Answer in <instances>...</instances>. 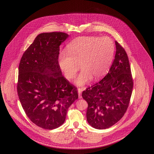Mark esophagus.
<instances>
[{
  "mask_svg": "<svg viewBox=\"0 0 154 154\" xmlns=\"http://www.w3.org/2000/svg\"><path fill=\"white\" fill-rule=\"evenodd\" d=\"M82 91V89L81 88H79L78 89V94H79V98L81 99L82 98V96H81V92Z\"/></svg>",
  "mask_w": 154,
  "mask_h": 154,
  "instance_id": "34e87169",
  "label": "esophagus"
}]
</instances>
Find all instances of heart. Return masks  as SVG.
Returning <instances> with one entry per match:
<instances>
[{"mask_svg": "<svg viewBox=\"0 0 154 154\" xmlns=\"http://www.w3.org/2000/svg\"><path fill=\"white\" fill-rule=\"evenodd\" d=\"M114 44L107 36H82L72 41L67 47V53L61 52L58 65L67 79L75 77L82 69L74 82L83 86L92 78L99 80L108 72L114 54Z\"/></svg>", "mask_w": 154, "mask_h": 154, "instance_id": "heart-1", "label": "heart"}]
</instances>
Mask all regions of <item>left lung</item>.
Here are the masks:
<instances>
[{
  "mask_svg": "<svg viewBox=\"0 0 154 154\" xmlns=\"http://www.w3.org/2000/svg\"><path fill=\"white\" fill-rule=\"evenodd\" d=\"M116 53L108 74L82 93L88 103L87 119L97 129L109 128L119 121L127 110L133 82L127 54L115 42Z\"/></svg>",
  "mask_w": 154,
  "mask_h": 154,
  "instance_id": "1",
  "label": "left lung"
}]
</instances>
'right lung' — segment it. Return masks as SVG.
I'll return each mask as SVG.
<instances>
[{
	"label": "right lung",
	"instance_id": "1",
	"mask_svg": "<svg viewBox=\"0 0 154 154\" xmlns=\"http://www.w3.org/2000/svg\"><path fill=\"white\" fill-rule=\"evenodd\" d=\"M68 37L63 32L38 35L19 65L17 92L22 108L33 123L44 129L63 124L68 109L79 97L58 65L59 46Z\"/></svg>",
	"mask_w": 154,
	"mask_h": 154
}]
</instances>
